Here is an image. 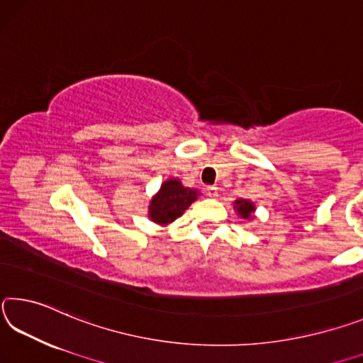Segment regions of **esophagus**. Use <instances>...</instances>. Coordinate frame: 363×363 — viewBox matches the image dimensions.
Listing matches in <instances>:
<instances>
[{"instance_id":"obj_1","label":"esophagus","mask_w":363,"mask_h":363,"mask_svg":"<svg viewBox=\"0 0 363 363\" xmlns=\"http://www.w3.org/2000/svg\"><path fill=\"white\" fill-rule=\"evenodd\" d=\"M206 193H207V196H209V198H216V196L218 194V188L217 186H207Z\"/></svg>"}]
</instances>
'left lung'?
<instances>
[{"instance_id": "obj_1", "label": "left lung", "mask_w": 363, "mask_h": 363, "mask_svg": "<svg viewBox=\"0 0 363 363\" xmlns=\"http://www.w3.org/2000/svg\"><path fill=\"white\" fill-rule=\"evenodd\" d=\"M235 206H236V211L241 213L242 218H251V213L254 212L252 203H249L246 199H238Z\"/></svg>"}]
</instances>
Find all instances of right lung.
Here are the masks:
<instances>
[{"instance_id": "add662e5", "label": "right lung", "mask_w": 363, "mask_h": 363, "mask_svg": "<svg viewBox=\"0 0 363 363\" xmlns=\"http://www.w3.org/2000/svg\"><path fill=\"white\" fill-rule=\"evenodd\" d=\"M196 196H198L196 189L183 186L178 180L165 182L151 201L150 217L152 222L160 225L174 222L193 201H196Z\"/></svg>"}]
</instances>
